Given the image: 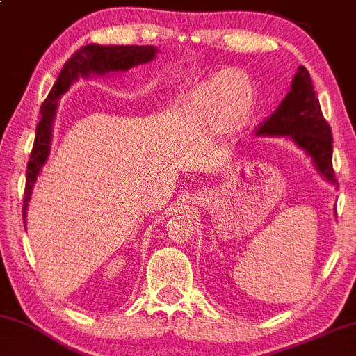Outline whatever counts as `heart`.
I'll list each match as a JSON object with an SVG mask.
<instances>
[{
  "label": "heart",
  "instance_id": "heart-1",
  "mask_svg": "<svg viewBox=\"0 0 356 356\" xmlns=\"http://www.w3.org/2000/svg\"><path fill=\"white\" fill-rule=\"evenodd\" d=\"M256 90L245 72L229 71L209 79L196 87L188 97V105L196 115L214 120L221 131H234L251 117Z\"/></svg>",
  "mask_w": 356,
  "mask_h": 356
}]
</instances>
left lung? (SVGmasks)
I'll return each mask as SVG.
<instances>
[{"label": "left lung", "mask_w": 356, "mask_h": 356, "mask_svg": "<svg viewBox=\"0 0 356 356\" xmlns=\"http://www.w3.org/2000/svg\"><path fill=\"white\" fill-rule=\"evenodd\" d=\"M259 135H287L307 155L312 156L320 173L333 185H339L332 165V129L323 117L315 95L312 79L304 65L292 81V89L269 118L257 127Z\"/></svg>", "instance_id": "8db88e82"}]
</instances>
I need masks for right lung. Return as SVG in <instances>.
<instances>
[{
	"mask_svg": "<svg viewBox=\"0 0 356 356\" xmlns=\"http://www.w3.org/2000/svg\"><path fill=\"white\" fill-rule=\"evenodd\" d=\"M156 49L153 46H99L87 44L74 52L71 59L64 64L63 71L57 77L54 87L41 105V120L36 127L33 150L26 171V190L23 201V219L26 218L28 201L31 198L34 183L39 171L46 163L49 155V145L52 137V122H54L57 99L71 87L79 76L87 77L89 74H107L113 71H129L137 64H145L155 57Z\"/></svg>",
	"mask_w": 356,
	"mask_h": 356,
	"instance_id": "right-lung-1",
	"label": "right lung"
}]
</instances>
